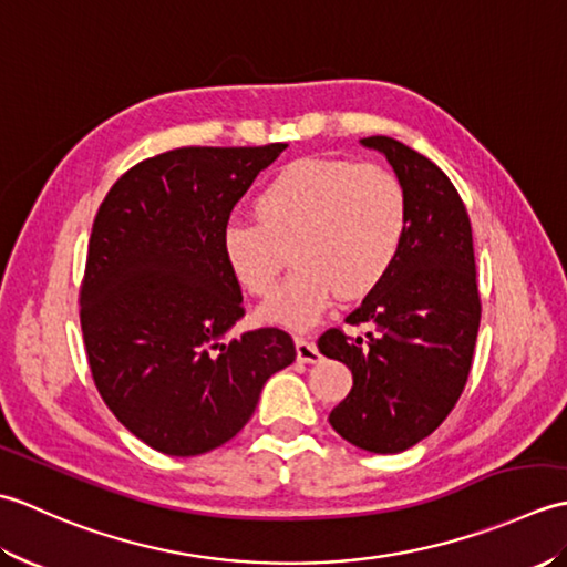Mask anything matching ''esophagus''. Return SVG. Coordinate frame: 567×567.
Instances as JSON below:
<instances>
[{"label": "esophagus", "instance_id": "obj_1", "mask_svg": "<svg viewBox=\"0 0 567 567\" xmlns=\"http://www.w3.org/2000/svg\"><path fill=\"white\" fill-rule=\"evenodd\" d=\"M295 348H297V360H299V363H319V360H321L319 348L311 343V341L302 339V336H299V339H295Z\"/></svg>", "mask_w": 567, "mask_h": 567}]
</instances>
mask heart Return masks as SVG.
Wrapping results in <instances>:
<instances>
[{
    "mask_svg": "<svg viewBox=\"0 0 567 567\" xmlns=\"http://www.w3.org/2000/svg\"><path fill=\"white\" fill-rule=\"evenodd\" d=\"M252 212L256 221L224 226L226 268L248 295L265 297L287 248L295 270L260 317L290 329L315 323L333 295L343 302L368 297L392 270L406 234L404 187L375 163L295 161L262 185Z\"/></svg>",
    "mask_w": 567,
    "mask_h": 567,
    "instance_id": "heart-1",
    "label": "heart"
}]
</instances>
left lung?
<instances>
[{"label":"left lung","mask_w":567,"mask_h":567,"mask_svg":"<svg viewBox=\"0 0 567 567\" xmlns=\"http://www.w3.org/2000/svg\"><path fill=\"white\" fill-rule=\"evenodd\" d=\"M380 151L406 195V234L388 277L319 351L353 372V388L329 414L336 433L370 453H402L451 414L473 365L480 329L473 228L457 189L436 163L390 136L360 141Z\"/></svg>","instance_id":"1"}]
</instances>
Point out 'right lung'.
<instances>
[{"label":"right lung","mask_w":567,"mask_h":567,"mask_svg":"<svg viewBox=\"0 0 567 567\" xmlns=\"http://www.w3.org/2000/svg\"><path fill=\"white\" fill-rule=\"evenodd\" d=\"M287 143L175 148L116 179L94 216L80 323L104 404L151 449L202 455L231 441L262 384L295 360L282 329L224 341L246 315L221 231Z\"/></svg>","instance_id":"right-lung-1"}]
</instances>
